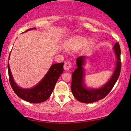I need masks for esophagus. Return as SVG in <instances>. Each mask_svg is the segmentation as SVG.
Listing matches in <instances>:
<instances>
[{"label": "esophagus", "mask_w": 131, "mask_h": 131, "mask_svg": "<svg viewBox=\"0 0 131 131\" xmlns=\"http://www.w3.org/2000/svg\"><path fill=\"white\" fill-rule=\"evenodd\" d=\"M71 66H72V64H71V62L70 61H66L65 63H64V68L66 70L68 71L71 69Z\"/></svg>", "instance_id": "esophagus-1"}]
</instances>
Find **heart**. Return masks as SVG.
Wrapping results in <instances>:
<instances>
[{
  "instance_id": "obj_1",
  "label": "heart",
  "mask_w": 131,
  "mask_h": 131,
  "mask_svg": "<svg viewBox=\"0 0 131 131\" xmlns=\"http://www.w3.org/2000/svg\"><path fill=\"white\" fill-rule=\"evenodd\" d=\"M86 39L83 37H78L73 40V42L67 46V49L71 51H75L78 50L83 47L86 44Z\"/></svg>"
}]
</instances>
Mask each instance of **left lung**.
<instances>
[{
	"label": "left lung",
	"mask_w": 131,
	"mask_h": 131,
	"mask_svg": "<svg viewBox=\"0 0 131 131\" xmlns=\"http://www.w3.org/2000/svg\"><path fill=\"white\" fill-rule=\"evenodd\" d=\"M113 48L117 58L116 69L108 82L103 87L98 89H88L85 86L83 80L85 72L83 68L85 57L81 56L77 58L76 64L78 67L72 73L71 89L73 96L79 101L84 103H91L103 99L113 88L119 78L121 69V48L119 43H116Z\"/></svg>",
	"instance_id": "left-lung-1"
}]
</instances>
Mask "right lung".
Instances as JSON below:
<instances>
[{
    "mask_svg": "<svg viewBox=\"0 0 131 131\" xmlns=\"http://www.w3.org/2000/svg\"><path fill=\"white\" fill-rule=\"evenodd\" d=\"M32 29H36V28H30L26 31ZM63 65L64 62L52 64L44 78L37 85L31 89H23L18 86L15 83L8 64V74L10 84L14 92L22 100L31 103H42L47 100L51 96L57 80L63 72Z\"/></svg>",
    "mask_w": 131,
    "mask_h": 131,
    "instance_id": "obj_1",
    "label": "right lung"
}]
</instances>
